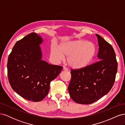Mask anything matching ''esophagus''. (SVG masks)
Masks as SVG:
<instances>
[{
  "label": "esophagus",
  "instance_id": "esophagus-1",
  "mask_svg": "<svg viewBox=\"0 0 125 125\" xmlns=\"http://www.w3.org/2000/svg\"><path fill=\"white\" fill-rule=\"evenodd\" d=\"M63 70H65V71H67L68 70V69L66 67H65V66L63 67Z\"/></svg>",
  "mask_w": 125,
  "mask_h": 125
}]
</instances>
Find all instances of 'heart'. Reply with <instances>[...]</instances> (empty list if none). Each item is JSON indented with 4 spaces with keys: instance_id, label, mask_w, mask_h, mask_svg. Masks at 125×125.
<instances>
[{
    "instance_id": "1",
    "label": "heart",
    "mask_w": 125,
    "mask_h": 125,
    "mask_svg": "<svg viewBox=\"0 0 125 125\" xmlns=\"http://www.w3.org/2000/svg\"><path fill=\"white\" fill-rule=\"evenodd\" d=\"M95 45L91 42L79 39L65 42L58 48L55 45L51 47V55L55 61H62L67 56V62L73 69H84L92 61L96 54Z\"/></svg>"
}]
</instances>
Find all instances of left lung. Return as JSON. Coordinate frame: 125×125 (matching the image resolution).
Returning a JSON list of instances; mask_svg holds the SVG:
<instances>
[{
    "label": "left lung",
    "mask_w": 125,
    "mask_h": 125,
    "mask_svg": "<svg viewBox=\"0 0 125 125\" xmlns=\"http://www.w3.org/2000/svg\"><path fill=\"white\" fill-rule=\"evenodd\" d=\"M100 60L82 69L71 70L68 86L71 98L79 104H89L109 92L114 85L117 71L116 55L112 45L99 34Z\"/></svg>",
    "instance_id": "1"
}]
</instances>
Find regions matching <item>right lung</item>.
<instances>
[{"mask_svg": "<svg viewBox=\"0 0 125 125\" xmlns=\"http://www.w3.org/2000/svg\"><path fill=\"white\" fill-rule=\"evenodd\" d=\"M41 36L31 33L17 41L9 55L7 70L11 88L28 101L39 102L47 96L51 82L62 67L42 60Z\"/></svg>", "mask_w": 125, "mask_h": 125, "instance_id": "add662e5", "label": "right lung"}]
</instances>
